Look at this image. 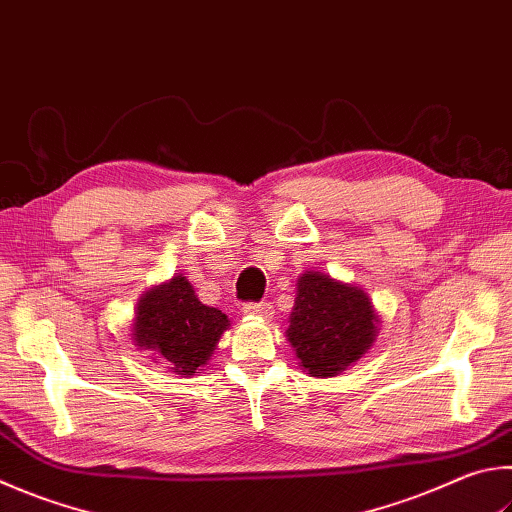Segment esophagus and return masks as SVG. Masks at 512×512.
<instances>
[{"label":"esophagus","instance_id":"obj_1","mask_svg":"<svg viewBox=\"0 0 512 512\" xmlns=\"http://www.w3.org/2000/svg\"><path fill=\"white\" fill-rule=\"evenodd\" d=\"M244 313L268 320V318H273V306L268 302H248V304H244Z\"/></svg>","mask_w":512,"mask_h":512}]
</instances>
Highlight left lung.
Instances as JSON below:
<instances>
[{
    "label": "left lung",
    "mask_w": 512,
    "mask_h": 512,
    "mask_svg": "<svg viewBox=\"0 0 512 512\" xmlns=\"http://www.w3.org/2000/svg\"><path fill=\"white\" fill-rule=\"evenodd\" d=\"M286 338L300 367L315 378H331L362 358L376 340L378 313L369 295L320 271L297 280Z\"/></svg>",
    "instance_id": "left-lung-1"
}]
</instances>
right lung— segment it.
<instances>
[{
    "instance_id": "add662e5",
    "label": "right lung",
    "mask_w": 512,
    "mask_h": 512,
    "mask_svg": "<svg viewBox=\"0 0 512 512\" xmlns=\"http://www.w3.org/2000/svg\"><path fill=\"white\" fill-rule=\"evenodd\" d=\"M228 324L226 313L201 304L192 284L176 275L138 300L132 338L136 347L154 351L174 374L190 378L201 374Z\"/></svg>"
}]
</instances>
